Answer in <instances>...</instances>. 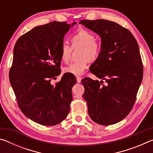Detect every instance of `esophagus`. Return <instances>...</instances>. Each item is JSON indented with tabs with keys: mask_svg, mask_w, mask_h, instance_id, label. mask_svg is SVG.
Returning <instances> with one entry per match:
<instances>
[{
	"mask_svg": "<svg viewBox=\"0 0 153 153\" xmlns=\"http://www.w3.org/2000/svg\"><path fill=\"white\" fill-rule=\"evenodd\" d=\"M82 77H76V79H77V83H80L82 81Z\"/></svg>",
	"mask_w": 153,
	"mask_h": 153,
	"instance_id": "esophagus-1",
	"label": "esophagus"
}]
</instances>
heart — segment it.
Wrapping results in <instances>:
<instances>
[{
  "instance_id": "b5f03b06",
  "label": "heart",
  "mask_w": 153,
  "mask_h": 153,
  "mask_svg": "<svg viewBox=\"0 0 153 153\" xmlns=\"http://www.w3.org/2000/svg\"><path fill=\"white\" fill-rule=\"evenodd\" d=\"M95 36L89 31L79 29L72 36L71 42L74 46H82L79 51V60L71 63L64 69V72L74 76H81L88 68L89 62L97 60L100 55V44L95 41ZM71 48L66 42H63L61 48V58L65 63H68L70 60Z\"/></svg>"
}]
</instances>
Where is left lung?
Instances as JSON below:
<instances>
[{"mask_svg": "<svg viewBox=\"0 0 153 153\" xmlns=\"http://www.w3.org/2000/svg\"><path fill=\"white\" fill-rule=\"evenodd\" d=\"M79 23L101 38L100 55L90 71L102 80H82L88 115L100 125L118 123L132 108L143 77L138 42L128 29L111 21L85 19Z\"/></svg>", "mask_w": 153, "mask_h": 153, "instance_id": "left-lung-1", "label": "left lung"}]
</instances>
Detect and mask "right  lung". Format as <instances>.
<instances>
[{
	"instance_id": "right-lung-1",
	"label": "right lung",
	"mask_w": 153,
	"mask_h": 153,
	"mask_svg": "<svg viewBox=\"0 0 153 153\" xmlns=\"http://www.w3.org/2000/svg\"><path fill=\"white\" fill-rule=\"evenodd\" d=\"M76 24L52 22L33 27L17 40L9 80L22 113L42 126H55L67 117L73 99L74 75L61 74V48L65 34Z\"/></svg>"
}]
</instances>
